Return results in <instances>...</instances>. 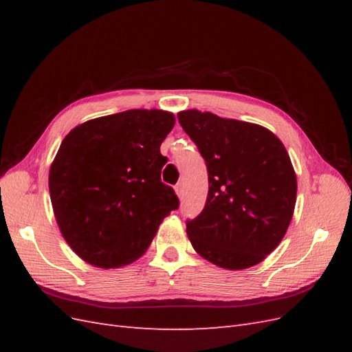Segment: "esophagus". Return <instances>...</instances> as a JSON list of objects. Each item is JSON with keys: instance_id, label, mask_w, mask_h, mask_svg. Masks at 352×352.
<instances>
[{"instance_id": "34e87169", "label": "esophagus", "mask_w": 352, "mask_h": 352, "mask_svg": "<svg viewBox=\"0 0 352 352\" xmlns=\"http://www.w3.org/2000/svg\"><path fill=\"white\" fill-rule=\"evenodd\" d=\"M175 192H176V195H177V197L182 195V192H184V186H182V184H176V185H175Z\"/></svg>"}]
</instances>
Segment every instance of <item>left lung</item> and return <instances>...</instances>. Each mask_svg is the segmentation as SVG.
<instances>
[{
  "label": "left lung",
  "mask_w": 352,
  "mask_h": 352,
  "mask_svg": "<svg viewBox=\"0 0 352 352\" xmlns=\"http://www.w3.org/2000/svg\"><path fill=\"white\" fill-rule=\"evenodd\" d=\"M206 160L208 195L201 214L186 223L202 258L228 270L261 263L289 228L296 175L282 141L265 127L210 111L177 114Z\"/></svg>",
  "instance_id": "1"
}]
</instances>
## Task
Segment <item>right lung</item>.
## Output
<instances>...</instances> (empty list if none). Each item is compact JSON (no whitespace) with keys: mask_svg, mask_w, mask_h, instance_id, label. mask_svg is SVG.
Returning a JSON list of instances; mask_svg holds the SVG:
<instances>
[{"mask_svg":"<svg viewBox=\"0 0 352 352\" xmlns=\"http://www.w3.org/2000/svg\"><path fill=\"white\" fill-rule=\"evenodd\" d=\"M164 110L135 109L78 124L50 167L56 221L69 247L94 267L142 257L158 226L179 207L162 182L160 146L175 126Z\"/></svg>","mask_w":352,"mask_h":352,"instance_id":"obj_1","label":"right lung"}]
</instances>
